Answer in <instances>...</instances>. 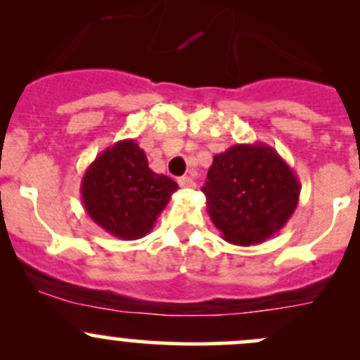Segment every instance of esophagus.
Segmentation results:
<instances>
[{"label": "esophagus", "mask_w": 360, "mask_h": 360, "mask_svg": "<svg viewBox=\"0 0 360 360\" xmlns=\"http://www.w3.org/2000/svg\"><path fill=\"white\" fill-rule=\"evenodd\" d=\"M177 183H179V186L184 188V190H191V188H195L193 177H190V176L179 177V179H177Z\"/></svg>", "instance_id": "obj_1"}]
</instances>
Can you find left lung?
<instances>
[{
	"mask_svg": "<svg viewBox=\"0 0 360 360\" xmlns=\"http://www.w3.org/2000/svg\"><path fill=\"white\" fill-rule=\"evenodd\" d=\"M202 191L224 240L249 248L288 223L300 202L301 183L268 144H233L214 157Z\"/></svg>",
	"mask_w": 360,
	"mask_h": 360,
	"instance_id": "8db88e82",
	"label": "left lung"
}]
</instances>
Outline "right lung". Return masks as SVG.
<instances>
[{"label":"right lung","instance_id":"add662e5","mask_svg":"<svg viewBox=\"0 0 360 360\" xmlns=\"http://www.w3.org/2000/svg\"><path fill=\"white\" fill-rule=\"evenodd\" d=\"M177 183L148 165L134 139H123L99 153L82 179L86 214L104 231L122 240H137L151 231Z\"/></svg>","mask_w":360,"mask_h":360}]
</instances>
